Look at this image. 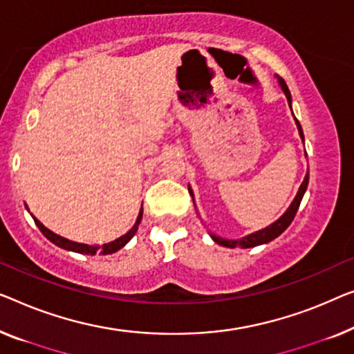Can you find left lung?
I'll list each match as a JSON object with an SVG mask.
<instances>
[{
	"label": "left lung",
	"mask_w": 354,
	"mask_h": 354,
	"mask_svg": "<svg viewBox=\"0 0 354 354\" xmlns=\"http://www.w3.org/2000/svg\"><path fill=\"white\" fill-rule=\"evenodd\" d=\"M279 84H281V88H283L286 97H288V102H289V105H290V92H289L288 84H286L284 80H279ZM295 122H297V127H299L300 137H301V139H304V131H301V126H300L299 120H295ZM306 187H308V174H306V176H305V180H304V183H301V185H300L299 193H297V196H295L294 201H292V204L289 206L288 211L284 212V215H283V217H281L279 220H276L274 223H271L270 227H266V228H263V230H260V232H255V233H252V234H249V236H244L243 239H236V241L222 239V238L215 236V234H211L212 239H214L217 244L225 245V248H232V249H233V248L248 249V248H255V245L263 244V243H270L271 239L278 238L279 234L283 233L284 230L289 227L292 220H294L297 211H299L300 201H301V198H304Z\"/></svg>",
	"instance_id": "left-lung-1"
}]
</instances>
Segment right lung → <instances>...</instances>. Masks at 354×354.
<instances>
[{"mask_svg": "<svg viewBox=\"0 0 354 354\" xmlns=\"http://www.w3.org/2000/svg\"><path fill=\"white\" fill-rule=\"evenodd\" d=\"M33 220H35V223H37V227L41 230V233H43L44 236L50 241V243H54L55 245H59V248H64L66 250H73V252H80V254H88V255H94L95 252H100V254L106 255V254L116 252V250H120L122 245H126L127 243H129L131 238L136 234L137 228H139V223H140V220H142V211L139 214V217H137V222H136L134 227H132L129 232L124 234V236H121V238H118L115 241H111V243L102 244L100 248H99V245H89V244L73 243V241L65 239L62 236H59V234H55V233L50 232V230L46 228L44 225L41 223L38 218L33 217Z\"/></svg>", "mask_w": 354, "mask_h": 354, "instance_id": "right-lung-1", "label": "right lung"}]
</instances>
